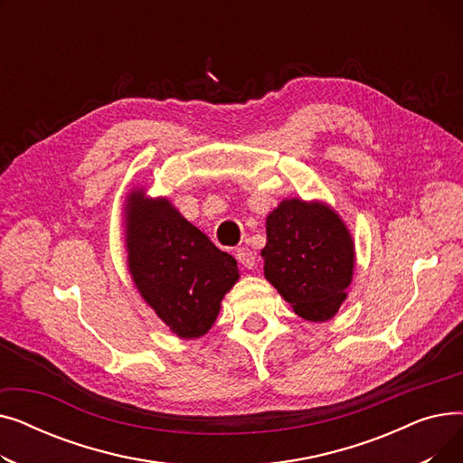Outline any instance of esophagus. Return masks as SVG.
Returning a JSON list of instances; mask_svg holds the SVG:
<instances>
[{"mask_svg":"<svg viewBox=\"0 0 463 463\" xmlns=\"http://www.w3.org/2000/svg\"><path fill=\"white\" fill-rule=\"evenodd\" d=\"M236 259L241 266H244V269H253V266L257 264V255L250 248H238Z\"/></svg>","mask_w":463,"mask_h":463,"instance_id":"1","label":"esophagus"}]
</instances>
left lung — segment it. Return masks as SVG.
Wrapping results in <instances>:
<instances>
[{
	"label": "left lung",
	"mask_w": 463,
	"mask_h": 463,
	"mask_svg": "<svg viewBox=\"0 0 463 463\" xmlns=\"http://www.w3.org/2000/svg\"><path fill=\"white\" fill-rule=\"evenodd\" d=\"M264 278L306 321L332 319L347 298L354 241L328 204L285 199L266 217Z\"/></svg>",
	"instance_id": "left-lung-1"
}]
</instances>
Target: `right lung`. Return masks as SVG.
<instances>
[{
    "mask_svg": "<svg viewBox=\"0 0 463 463\" xmlns=\"http://www.w3.org/2000/svg\"><path fill=\"white\" fill-rule=\"evenodd\" d=\"M126 248L129 274L157 317L182 339L204 335L240 278L234 257L144 189L126 199Z\"/></svg>",
    "mask_w": 463,
    "mask_h": 463,
    "instance_id": "right-lung-1",
    "label": "right lung"
}]
</instances>
